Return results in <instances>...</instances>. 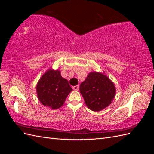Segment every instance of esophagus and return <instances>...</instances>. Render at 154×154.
<instances>
[{"label": "esophagus", "instance_id": "obj_1", "mask_svg": "<svg viewBox=\"0 0 154 154\" xmlns=\"http://www.w3.org/2000/svg\"><path fill=\"white\" fill-rule=\"evenodd\" d=\"M72 88H73V90H74V91H78V89H79V86H78V85L74 86V87H72Z\"/></svg>", "mask_w": 154, "mask_h": 154}]
</instances>
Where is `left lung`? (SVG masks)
<instances>
[{
	"mask_svg": "<svg viewBox=\"0 0 154 154\" xmlns=\"http://www.w3.org/2000/svg\"><path fill=\"white\" fill-rule=\"evenodd\" d=\"M80 91L88 108L97 112L111 104L115 97L116 87L104 74L91 72L81 83Z\"/></svg>",
	"mask_w": 154,
	"mask_h": 154,
	"instance_id": "left-lung-1",
	"label": "left lung"
}]
</instances>
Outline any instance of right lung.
<instances>
[{
    "mask_svg": "<svg viewBox=\"0 0 154 154\" xmlns=\"http://www.w3.org/2000/svg\"><path fill=\"white\" fill-rule=\"evenodd\" d=\"M72 91L68 81L62 77L59 70L48 69L40 78L36 85L38 100L51 109L61 107Z\"/></svg>",
    "mask_w": 154,
    "mask_h": 154,
    "instance_id": "right-lung-1",
    "label": "right lung"
}]
</instances>
